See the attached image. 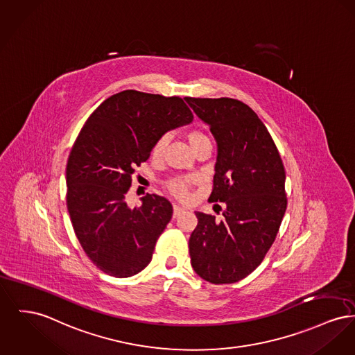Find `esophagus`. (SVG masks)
<instances>
[{
	"label": "esophagus",
	"mask_w": 355,
	"mask_h": 355,
	"mask_svg": "<svg viewBox=\"0 0 355 355\" xmlns=\"http://www.w3.org/2000/svg\"><path fill=\"white\" fill-rule=\"evenodd\" d=\"M184 210H185V209L181 208V207H178V205H174V207H173V216L177 217V216H180L181 213H184Z\"/></svg>",
	"instance_id": "1"
}]
</instances>
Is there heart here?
<instances>
[{"mask_svg":"<svg viewBox=\"0 0 355 355\" xmlns=\"http://www.w3.org/2000/svg\"><path fill=\"white\" fill-rule=\"evenodd\" d=\"M188 139L190 146L194 151L201 145L209 142L208 137L200 131L189 132ZM167 142H168V135H162L153 147V154L155 157H161L166 150ZM193 184H194V178L191 177H175L167 182L166 188L170 191V194H173L175 198L187 200L189 197V190Z\"/></svg>","mask_w":355,"mask_h":355,"instance_id":"1","label":"heart"}]
</instances>
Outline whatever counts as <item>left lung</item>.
Masks as SVG:
<instances>
[{
  "instance_id": "obj_1",
  "label": "left lung",
  "mask_w": 355,
  "mask_h": 355,
  "mask_svg": "<svg viewBox=\"0 0 355 355\" xmlns=\"http://www.w3.org/2000/svg\"><path fill=\"white\" fill-rule=\"evenodd\" d=\"M217 144L211 202L224 218L196 211L189 239L191 267L211 284H230L254 271L271 248L287 209L286 170L267 127L230 98H185Z\"/></svg>"
}]
</instances>
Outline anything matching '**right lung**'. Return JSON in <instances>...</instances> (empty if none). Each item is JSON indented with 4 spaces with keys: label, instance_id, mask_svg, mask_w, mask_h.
Instances as JSON below:
<instances>
[{
    "label": "right lung",
    "instance_id": "right-lung-1",
    "mask_svg": "<svg viewBox=\"0 0 355 355\" xmlns=\"http://www.w3.org/2000/svg\"><path fill=\"white\" fill-rule=\"evenodd\" d=\"M191 121L181 98L134 89L110 96L87 119L67 164V208L82 248L101 271L130 277L151 261L173 207L146 194L139 208H130L125 194L155 142Z\"/></svg>",
    "mask_w": 355,
    "mask_h": 355
}]
</instances>
